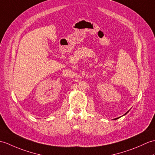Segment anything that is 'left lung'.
Masks as SVG:
<instances>
[{"mask_svg": "<svg viewBox=\"0 0 155 155\" xmlns=\"http://www.w3.org/2000/svg\"><path fill=\"white\" fill-rule=\"evenodd\" d=\"M129 110L128 111H127V112H126V113H125V114L124 115V116H125V115H126V114H127V113L129 112ZM120 117H117V118H116V119H114V120H117V119H119V118H120Z\"/></svg>", "mask_w": 155, "mask_h": 155, "instance_id": "left-lung-1", "label": "left lung"}]
</instances>
